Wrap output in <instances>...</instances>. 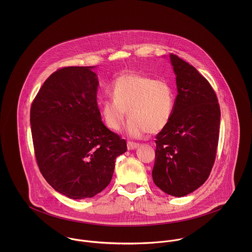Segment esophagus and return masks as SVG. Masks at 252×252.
Listing matches in <instances>:
<instances>
[{
  "instance_id": "esophagus-1",
  "label": "esophagus",
  "mask_w": 252,
  "mask_h": 252,
  "mask_svg": "<svg viewBox=\"0 0 252 252\" xmlns=\"http://www.w3.org/2000/svg\"><path fill=\"white\" fill-rule=\"evenodd\" d=\"M140 144L138 143H133V142H128L127 143V147L129 150H133V149H136L137 147H139Z\"/></svg>"
}]
</instances>
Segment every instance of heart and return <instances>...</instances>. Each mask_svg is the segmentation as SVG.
I'll return each instance as SVG.
<instances>
[{
	"label": "heart",
	"instance_id": "heart-1",
	"mask_svg": "<svg viewBox=\"0 0 252 252\" xmlns=\"http://www.w3.org/2000/svg\"><path fill=\"white\" fill-rule=\"evenodd\" d=\"M111 93L101 102L100 111L104 123L112 131L121 128L127 111L130 118L126 133L132 138L162 131L173 116L175 92L165 79L122 74L112 82Z\"/></svg>",
	"mask_w": 252,
	"mask_h": 252
}]
</instances>
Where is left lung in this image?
<instances>
[{
	"instance_id": "8db88e82",
	"label": "left lung",
	"mask_w": 252,
	"mask_h": 252,
	"mask_svg": "<svg viewBox=\"0 0 252 252\" xmlns=\"http://www.w3.org/2000/svg\"><path fill=\"white\" fill-rule=\"evenodd\" d=\"M178 95L169 124L156 136L154 183L183 197L205 183L216 160L220 108L210 82L192 65L170 54Z\"/></svg>"
}]
</instances>
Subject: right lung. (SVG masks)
<instances>
[{
    "mask_svg": "<svg viewBox=\"0 0 252 252\" xmlns=\"http://www.w3.org/2000/svg\"><path fill=\"white\" fill-rule=\"evenodd\" d=\"M94 67H66L53 72L34 99L30 122L38 169L59 193L91 198L111 180L115 158L126 141L108 129L97 104Z\"/></svg>",
    "mask_w": 252,
    "mask_h": 252,
    "instance_id": "1",
    "label": "right lung"
}]
</instances>
